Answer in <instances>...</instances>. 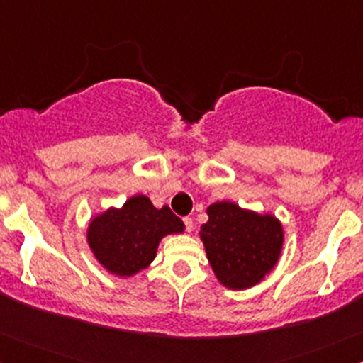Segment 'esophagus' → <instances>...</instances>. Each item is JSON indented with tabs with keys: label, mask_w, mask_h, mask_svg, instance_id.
<instances>
[{
	"label": "esophagus",
	"mask_w": 363,
	"mask_h": 363,
	"mask_svg": "<svg viewBox=\"0 0 363 363\" xmlns=\"http://www.w3.org/2000/svg\"><path fill=\"white\" fill-rule=\"evenodd\" d=\"M182 220H184L186 230H188V233H191V230H193V218H189V217H184V218H182Z\"/></svg>",
	"instance_id": "1"
}]
</instances>
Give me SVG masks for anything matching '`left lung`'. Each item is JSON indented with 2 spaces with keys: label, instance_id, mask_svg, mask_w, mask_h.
I'll return each instance as SVG.
<instances>
[{
  "label": "left lung",
  "instance_id": "1",
  "mask_svg": "<svg viewBox=\"0 0 363 363\" xmlns=\"http://www.w3.org/2000/svg\"><path fill=\"white\" fill-rule=\"evenodd\" d=\"M206 215L200 240L217 281L233 291L260 284L281 258V220L274 213H258L227 200L208 205Z\"/></svg>",
  "mask_w": 363,
  "mask_h": 363
}]
</instances>
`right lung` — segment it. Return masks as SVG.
<instances>
[{"label":"right lung","mask_w":363,"mask_h":363,"mask_svg":"<svg viewBox=\"0 0 363 363\" xmlns=\"http://www.w3.org/2000/svg\"><path fill=\"white\" fill-rule=\"evenodd\" d=\"M184 229L169 206L157 208L148 196L134 194L122 206H110L91 217L86 241L106 272L127 279L148 269L163 238L182 234Z\"/></svg>","instance_id":"obj_1"}]
</instances>
